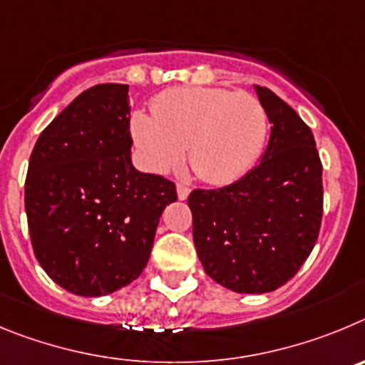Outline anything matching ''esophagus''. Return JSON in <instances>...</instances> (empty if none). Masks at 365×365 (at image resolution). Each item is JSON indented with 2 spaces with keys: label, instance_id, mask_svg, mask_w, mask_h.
<instances>
[{
  "label": "esophagus",
  "instance_id": "obj_1",
  "mask_svg": "<svg viewBox=\"0 0 365 365\" xmlns=\"http://www.w3.org/2000/svg\"><path fill=\"white\" fill-rule=\"evenodd\" d=\"M176 190H178V198L180 200H187V196H189V192H190L189 185H185V183H178Z\"/></svg>",
  "mask_w": 365,
  "mask_h": 365
}]
</instances>
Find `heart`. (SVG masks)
I'll list each match as a JSON object with an SVG mask.
<instances>
[{
  "mask_svg": "<svg viewBox=\"0 0 365 365\" xmlns=\"http://www.w3.org/2000/svg\"><path fill=\"white\" fill-rule=\"evenodd\" d=\"M153 116L136 113L134 143L145 165L167 173L183 162L200 180L223 185L247 175L258 162L269 120L265 107L249 93L216 87L169 88L153 101Z\"/></svg>",
  "mask_w": 365,
  "mask_h": 365,
  "instance_id": "heart-1",
  "label": "heart"
}]
</instances>
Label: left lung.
Here are the masks:
<instances>
[{
	"instance_id": "8db88e82",
	"label": "left lung",
	"mask_w": 365,
	"mask_h": 365,
	"mask_svg": "<svg viewBox=\"0 0 365 365\" xmlns=\"http://www.w3.org/2000/svg\"><path fill=\"white\" fill-rule=\"evenodd\" d=\"M271 136L244 178L189 195L192 238L203 269L236 293H269L300 271L324 212L322 162L311 129L284 100L255 85Z\"/></svg>"
}]
</instances>
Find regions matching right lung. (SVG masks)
Wrapping results in <instances>:
<instances>
[{"instance_id":"add662e5","label":"right lung","mask_w":365,"mask_h":365,"mask_svg":"<svg viewBox=\"0 0 365 365\" xmlns=\"http://www.w3.org/2000/svg\"><path fill=\"white\" fill-rule=\"evenodd\" d=\"M129 85L87 88L39 134L29 160L25 211L39 265L80 297L136 280L149 262L175 182L130 162Z\"/></svg>"}]
</instances>
